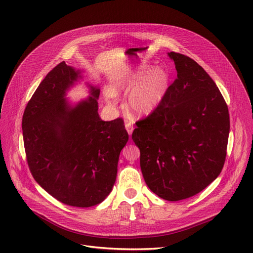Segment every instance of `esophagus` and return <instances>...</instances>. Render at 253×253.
I'll return each instance as SVG.
<instances>
[{
	"instance_id": "esophagus-1",
	"label": "esophagus",
	"mask_w": 253,
	"mask_h": 253,
	"mask_svg": "<svg viewBox=\"0 0 253 253\" xmlns=\"http://www.w3.org/2000/svg\"><path fill=\"white\" fill-rule=\"evenodd\" d=\"M125 128H126V130H127L129 135H131L132 132H133V130H134V126L132 125L129 121H126V122H125Z\"/></svg>"
}]
</instances>
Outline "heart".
Masks as SVG:
<instances>
[{
	"label": "heart",
	"mask_w": 253,
	"mask_h": 253,
	"mask_svg": "<svg viewBox=\"0 0 253 253\" xmlns=\"http://www.w3.org/2000/svg\"><path fill=\"white\" fill-rule=\"evenodd\" d=\"M141 65L135 72H130L127 76L117 80L111 87L105 90L104 95L113 101L115 95L130 92L127 99L128 109L134 115L143 116L152 113L160 104L169 87V77L162 70H153Z\"/></svg>",
	"instance_id": "obj_1"
}]
</instances>
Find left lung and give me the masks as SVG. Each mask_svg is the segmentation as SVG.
<instances>
[{"instance_id": "8db88e82", "label": "left lung", "mask_w": 253, "mask_h": 253, "mask_svg": "<svg viewBox=\"0 0 253 253\" xmlns=\"http://www.w3.org/2000/svg\"><path fill=\"white\" fill-rule=\"evenodd\" d=\"M177 77L162 101L135 123L145 183L160 198L179 201L200 193L221 172L230 116L213 80L194 59L170 52Z\"/></svg>"}]
</instances>
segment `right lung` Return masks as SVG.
<instances>
[{
  "mask_svg": "<svg viewBox=\"0 0 253 253\" xmlns=\"http://www.w3.org/2000/svg\"><path fill=\"white\" fill-rule=\"evenodd\" d=\"M79 74L64 61L48 73L26 104L22 133L35 180L65 205L91 207L111 193L129 135L122 118L100 119L98 88L74 108L65 101Z\"/></svg>",
  "mask_w": 253,
  "mask_h": 253,
  "instance_id": "1",
  "label": "right lung"
}]
</instances>
